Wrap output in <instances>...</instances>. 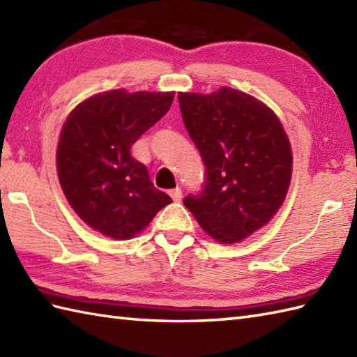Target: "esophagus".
I'll return each mask as SVG.
<instances>
[{
	"instance_id": "1",
	"label": "esophagus",
	"mask_w": 357,
	"mask_h": 357,
	"mask_svg": "<svg viewBox=\"0 0 357 357\" xmlns=\"http://www.w3.org/2000/svg\"><path fill=\"white\" fill-rule=\"evenodd\" d=\"M170 193V196H172V199L174 201V202H181V199H183V192H181V188H172V190L169 192Z\"/></svg>"
}]
</instances>
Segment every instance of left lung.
<instances>
[{
	"label": "left lung",
	"instance_id": "1",
	"mask_svg": "<svg viewBox=\"0 0 357 357\" xmlns=\"http://www.w3.org/2000/svg\"><path fill=\"white\" fill-rule=\"evenodd\" d=\"M184 126L206 165L184 206L211 238L234 244L276 215L291 181V147L270 107L231 87L179 93Z\"/></svg>",
	"mask_w": 357,
	"mask_h": 357
}]
</instances>
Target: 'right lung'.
<instances>
[{
  "label": "right lung",
  "instance_id": "right-lung-1",
  "mask_svg": "<svg viewBox=\"0 0 357 357\" xmlns=\"http://www.w3.org/2000/svg\"><path fill=\"white\" fill-rule=\"evenodd\" d=\"M173 98V92L110 90L82 101L66 119L56 150L59 184L90 229L130 239L172 202L130 149L169 112Z\"/></svg>",
  "mask_w": 357,
  "mask_h": 357
}]
</instances>
